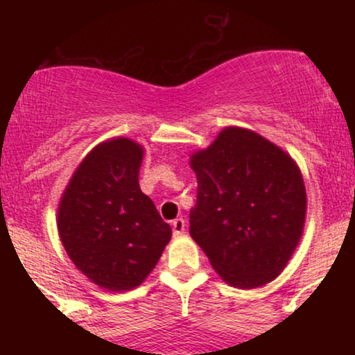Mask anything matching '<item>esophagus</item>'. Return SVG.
I'll list each match as a JSON object with an SVG mask.
<instances>
[{"instance_id": "34e87169", "label": "esophagus", "mask_w": 355, "mask_h": 355, "mask_svg": "<svg viewBox=\"0 0 355 355\" xmlns=\"http://www.w3.org/2000/svg\"><path fill=\"white\" fill-rule=\"evenodd\" d=\"M172 229H173V235H182L185 232V220L183 218H175L172 222Z\"/></svg>"}]
</instances>
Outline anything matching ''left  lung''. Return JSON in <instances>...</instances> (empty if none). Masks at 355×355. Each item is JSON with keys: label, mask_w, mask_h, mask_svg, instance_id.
<instances>
[{"label": "left lung", "mask_w": 355, "mask_h": 355, "mask_svg": "<svg viewBox=\"0 0 355 355\" xmlns=\"http://www.w3.org/2000/svg\"><path fill=\"white\" fill-rule=\"evenodd\" d=\"M197 205L190 235L225 284L257 288L277 279L304 232L307 193L294 158L252 130L225 126L190 155Z\"/></svg>", "instance_id": "8db88e82"}]
</instances>
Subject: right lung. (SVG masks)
Wrapping results in <instances>:
<instances>
[{"label": "right lung", "mask_w": 355, "mask_h": 355, "mask_svg": "<svg viewBox=\"0 0 355 355\" xmlns=\"http://www.w3.org/2000/svg\"><path fill=\"white\" fill-rule=\"evenodd\" d=\"M144 146L125 137L101 141L81 160L61 195L60 240L89 282L112 292L145 282L172 239L138 185Z\"/></svg>", "instance_id": "1"}]
</instances>
